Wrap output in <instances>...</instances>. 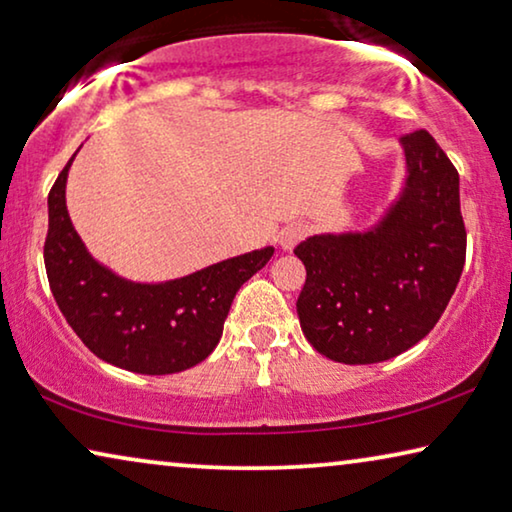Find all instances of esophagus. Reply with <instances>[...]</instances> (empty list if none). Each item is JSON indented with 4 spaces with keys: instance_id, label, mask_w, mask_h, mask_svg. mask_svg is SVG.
Segmentation results:
<instances>
[{
    "instance_id": "34e87169",
    "label": "esophagus",
    "mask_w": 512,
    "mask_h": 512,
    "mask_svg": "<svg viewBox=\"0 0 512 512\" xmlns=\"http://www.w3.org/2000/svg\"><path fill=\"white\" fill-rule=\"evenodd\" d=\"M305 234H308V225H303V223H292V225H287L285 230L280 232V236H278V243L285 250H292L296 243H299L301 239H305Z\"/></svg>"
}]
</instances>
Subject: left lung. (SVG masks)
I'll use <instances>...</instances> for the list:
<instances>
[{
	"label": "left lung",
	"instance_id": "left-lung-1",
	"mask_svg": "<svg viewBox=\"0 0 512 512\" xmlns=\"http://www.w3.org/2000/svg\"><path fill=\"white\" fill-rule=\"evenodd\" d=\"M402 147L407 181L381 223L294 248L305 266L301 329L331 361L368 365L407 352L434 329L462 276L460 174L423 128L402 135Z\"/></svg>",
	"mask_w": 512,
	"mask_h": 512
}]
</instances>
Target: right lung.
<instances>
[{"instance_id": "obj_1", "label": "right lung", "mask_w": 512, "mask_h": 512, "mask_svg": "<svg viewBox=\"0 0 512 512\" xmlns=\"http://www.w3.org/2000/svg\"><path fill=\"white\" fill-rule=\"evenodd\" d=\"M48 195L43 259L52 296L75 335L105 363L137 375H172L216 349L239 287L264 269L273 248L225 259L186 278L142 285L114 276L87 253L66 211V177Z\"/></svg>"}]
</instances>
